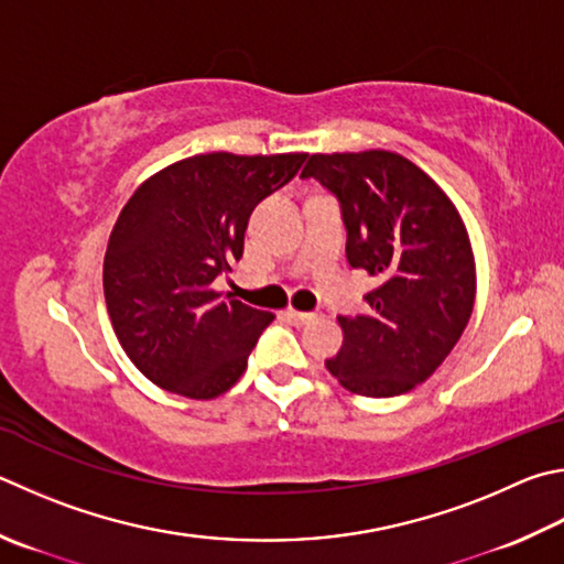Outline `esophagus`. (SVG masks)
Instances as JSON below:
<instances>
[{"instance_id":"obj_1","label":"esophagus","mask_w":564,"mask_h":564,"mask_svg":"<svg viewBox=\"0 0 564 564\" xmlns=\"http://www.w3.org/2000/svg\"><path fill=\"white\" fill-rule=\"evenodd\" d=\"M283 315H285V321L293 323V325H308L311 321H315L313 313H301V311H293V308H289Z\"/></svg>"}]
</instances>
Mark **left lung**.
<instances>
[{
  "label": "left lung",
  "mask_w": 564,
  "mask_h": 564,
  "mask_svg": "<svg viewBox=\"0 0 564 564\" xmlns=\"http://www.w3.org/2000/svg\"><path fill=\"white\" fill-rule=\"evenodd\" d=\"M301 177L335 194L347 261L380 283L365 295L370 313L337 317L345 340L325 367L347 392L404 394L446 360L474 311L466 224L424 170L389 150L317 152Z\"/></svg>",
  "instance_id": "8db88e82"
}]
</instances>
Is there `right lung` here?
I'll return each mask as SVG.
<instances>
[{
    "label": "right lung",
    "instance_id": "1",
    "mask_svg": "<svg viewBox=\"0 0 564 564\" xmlns=\"http://www.w3.org/2000/svg\"><path fill=\"white\" fill-rule=\"evenodd\" d=\"M305 158L194 155L155 172L122 207L104 261L106 305L150 382L214 399L247 370L273 313L221 299L214 281L241 259L256 204L299 175Z\"/></svg>",
    "mask_w": 564,
    "mask_h": 564
}]
</instances>
